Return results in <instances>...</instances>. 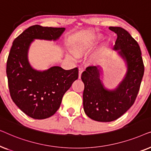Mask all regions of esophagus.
<instances>
[{"mask_svg":"<svg viewBox=\"0 0 151 151\" xmlns=\"http://www.w3.org/2000/svg\"><path fill=\"white\" fill-rule=\"evenodd\" d=\"M84 71V69L82 67H80L79 68V78H81V75L82 73V72Z\"/></svg>","mask_w":151,"mask_h":151,"instance_id":"1","label":"esophagus"}]
</instances>
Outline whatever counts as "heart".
I'll return each mask as SVG.
<instances>
[{
    "instance_id": "obj_1",
    "label": "heart",
    "mask_w": 151,
    "mask_h": 151,
    "mask_svg": "<svg viewBox=\"0 0 151 151\" xmlns=\"http://www.w3.org/2000/svg\"><path fill=\"white\" fill-rule=\"evenodd\" d=\"M93 47V44L88 42H81L79 44L76 45L73 48V52L75 53V55L77 56H80V55L85 54L86 53H87ZM73 54L69 55V57L71 58H76V55ZM99 60V55H95L91 57V62H97Z\"/></svg>"
}]
</instances>
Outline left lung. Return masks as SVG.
Instances as JSON below:
<instances>
[{"label": "left lung", "instance_id": "left-lung-1", "mask_svg": "<svg viewBox=\"0 0 151 151\" xmlns=\"http://www.w3.org/2000/svg\"><path fill=\"white\" fill-rule=\"evenodd\" d=\"M117 34L115 50L127 61L124 79L115 90L109 91L102 85L100 67L89 66L82 73L84 84L83 106L86 115L98 122H112L127 112L135 102L144 73L140 47L137 41L124 29L110 27Z\"/></svg>", "mask_w": 151, "mask_h": 151}]
</instances>
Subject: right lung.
Segmentation results:
<instances>
[{
	"label": "right lung",
	"mask_w": 151,
	"mask_h": 151,
	"mask_svg": "<svg viewBox=\"0 0 151 151\" xmlns=\"http://www.w3.org/2000/svg\"><path fill=\"white\" fill-rule=\"evenodd\" d=\"M65 29L31 26L14 40L10 49L6 68L10 96L22 112L34 119L55 114L64 94L78 78V67L65 70L53 67L41 72L32 69L28 62V49L34 39L55 40Z\"/></svg>",
	"instance_id": "right-lung-1"
}]
</instances>
